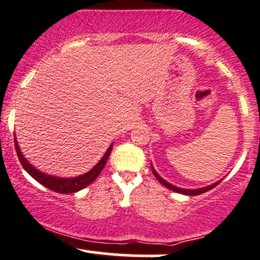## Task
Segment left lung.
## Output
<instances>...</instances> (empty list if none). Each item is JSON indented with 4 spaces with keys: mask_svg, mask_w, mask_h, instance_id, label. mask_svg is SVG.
<instances>
[{
    "mask_svg": "<svg viewBox=\"0 0 260 260\" xmlns=\"http://www.w3.org/2000/svg\"><path fill=\"white\" fill-rule=\"evenodd\" d=\"M151 170H153V174H154L155 177L157 178V181H159L160 183L162 184V186H165L166 188H169V189L174 190V192H176V193H181V194H186V196H199V194H202V193H205V192H208V190L213 189L214 187L217 186V184H219L220 182H221V180H220V181L215 182V183L211 184V186L203 187V188H198V189H183V188H178V187H176V186H174V184L169 183L168 181L164 180V178H161L160 176H159V174H157V172L155 171V170H154L153 165H151Z\"/></svg>",
    "mask_w": 260,
    "mask_h": 260,
    "instance_id": "1",
    "label": "left lung"
}]
</instances>
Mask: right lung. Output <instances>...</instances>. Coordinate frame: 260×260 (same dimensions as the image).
<instances>
[{"instance_id":"right-lung-1","label":"right lung","mask_w":260,"mask_h":260,"mask_svg":"<svg viewBox=\"0 0 260 260\" xmlns=\"http://www.w3.org/2000/svg\"><path fill=\"white\" fill-rule=\"evenodd\" d=\"M14 145H16V151L18 155V159H19L20 164H22L23 169L28 172L29 175L31 176L34 180H37L39 183H41L43 186H45L49 189L53 190V192H57L61 193V194H67V193H74V192H78V190L83 189L86 186L92 183L95 180H96L98 176L100 175V172L103 171V169L105 168L107 159H109L110 154H111L112 150V145H110L109 149L106 150L105 155L101 157V160L96 165L92 168L90 171H88L84 175H80L77 176V177H72V178H62V177H56V176H51V175H47L44 174V172L39 171L38 169H35L31 164H29V161L25 159L24 155L22 154L20 151L19 145H18L17 138H16V134H14Z\"/></svg>"}]
</instances>
